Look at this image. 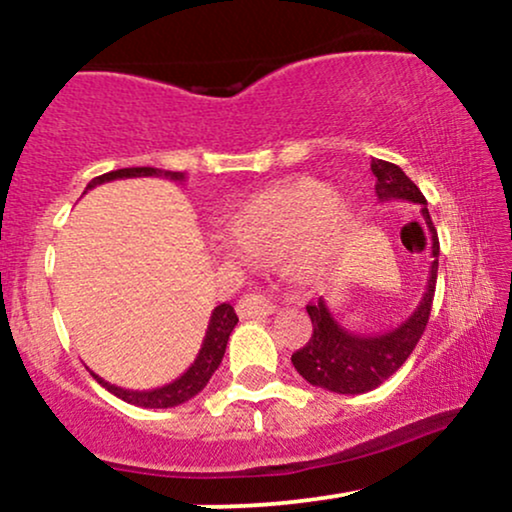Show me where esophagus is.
Listing matches in <instances>:
<instances>
[{
    "label": "esophagus",
    "instance_id": "obj_1",
    "mask_svg": "<svg viewBox=\"0 0 512 512\" xmlns=\"http://www.w3.org/2000/svg\"><path fill=\"white\" fill-rule=\"evenodd\" d=\"M238 315L243 317V320H250V317H267L272 315L276 310V305L269 301V298L264 296H255V293H250V296L240 298L238 305H236Z\"/></svg>",
    "mask_w": 512,
    "mask_h": 512
}]
</instances>
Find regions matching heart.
Returning <instances> with one entry per match:
<instances>
[{
  "mask_svg": "<svg viewBox=\"0 0 512 512\" xmlns=\"http://www.w3.org/2000/svg\"><path fill=\"white\" fill-rule=\"evenodd\" d=\"M349 216L344 199L325 182L293 178L257 192L226 221V243L248 262L269 264L291 257V274L313 281L325 269L334 236Z\"/></svg>",
  "mask_w": 512,
  "mask_h": 512,
  "instance_id": "obj_1",
  "label": "heart"
}]
</instances>
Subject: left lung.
Wrapping results in <instances>:
<instances>
[{
	"label": "left lung",
	"instance_id": "8db88e82",
	"mask_svg": "<svg viewBox=\"0 0 512 512\" xmlns=\"http://www.w3.org/2000/svg\"><path fill=\"white\" fill-rule=\"evenodd\" d=\"M370 170L378 178L375 192L383 202H387V199H407V202L421 204V214H424L428 233H431L433 262L421 303L416 305L414 313L402 325L385 334L368 337V334L349 332L334 320L322 298L315 305L305 308L310 322H313V334H310L308 344L301 346L291 356V363L310 385L325 387V390L339 392V395H361V392L375 390L407 361L428 325L438 279L440 245L436 226H433L431 214L426 209V197L395 163L373 161Z\"/></svg>",
	"mask_w": 512,
	"mask_h": 512
}]
</instances>
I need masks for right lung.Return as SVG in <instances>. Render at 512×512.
<instances>
[{
	"label": "right lung",
	"instance_id": "obj_1",
	"mask_svg": "<svg viewBox=\"0 0 512 512\" xmlns=\"http://www.w3.org/2000/svg\"><path fill=\"white\" fill-rule=\"evenodd\" d=\"M149 175H156V178H166V180H185V173H175V170H161V168H120V170H110V173L98 175L88 182L86 190L91 187L103 185V182L110 180H122V178H149ZM238 325V315L233 310L231 303H221L216 305L214 313H211L209 327H207V337H204L202 349L195 358L190 368L175 378L173 383L156 387V390H125V387H117L105 383L101 375L91 373L93 378L101 383L105 390L113 392L115 397L125 399V402L134 404V407H144V409H168V407H178V404L187 402L199 392L204 390L209 383L211 375L216 373V368L221 366V358L226 354V344L228 337H231L233 327Z\"/></svg>",
	"mask_w": 512,
	"mask_h": 512
}]
</instances>
